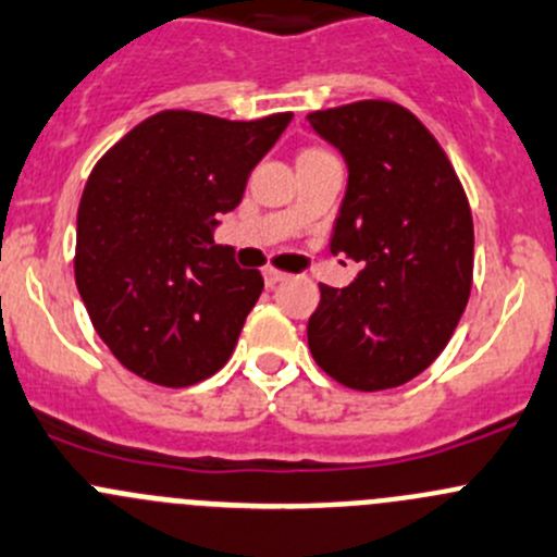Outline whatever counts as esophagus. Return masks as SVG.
<instances>
[{"instance_id": "1", "label": "esophagus", "mask_w": 557, "mask_h": 557, "mask_svg": "<svg viewBox=\"0 0 557 557\" xmlns=\"http://www.w3.org/2000/svg\"><path fill=\"white\" fill-rule=\"evenodd\" d=\"M263 280H267V285H277V283H283V280H288V274L280 272V269L267 267L263 269Z\"/></svg>"}]
</instances>
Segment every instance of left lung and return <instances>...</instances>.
<instances>
[{"mask_svg":"<svg viewBox=\"0 0 557 557\" xmlns=\"http://www.w3.org/2000/svg\"><path fill=\"white\" fill-rule=\"evenodd\" d=\"M307 122L348 165L332 252L361 267L345 288L321 285L307 323L312 359L348 388L403 386L438 359L471 296L466 190L430 129L397 102H350Z\"/></svg>","mask_w":557,"mask_h":557,"instance_id":"obj_1","label":"left lung"}]
</instances>
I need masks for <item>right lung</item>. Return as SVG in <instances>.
<instances>
[{
    "label": "right lung",
    "instance_id": "1",
    "mask_svg": "<svg viewBox=\"0 0 557 557\" xmlns=\"http://www.w3.org/2000/svg\"><path fill=\"white\" fill-rule=\"evenodd\" d=\"M290 119L154 113L91 171L75 283L102 343L144 381L193 386L234 354L263 277L234 261V247L214 245V228Z\"/></svg>",
    "mask_w": 557,
    "mask_h": 557
}]
</instances>
